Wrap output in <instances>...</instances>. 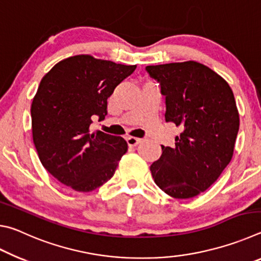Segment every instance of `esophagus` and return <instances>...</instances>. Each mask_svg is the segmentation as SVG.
<instances>
[{"label":"esophagus","instance_id":"obj_1","mask_svg":"<svg viewBox=\"0 0 261 261\" xmlns=\"http://www.w3.org/2000/svg\"><path fill=\"white\" fill-rule=\"evenodd\" d=\"M143 139L140 138H136V137H127L126 138V143L129 146H137V145L140 144Z\"/></svg>","mask_w":261,"mask_h":261}]
</instances>
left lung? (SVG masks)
Instances as JSON below:
<instances>
[{
    "label": "left lung",
    "mask_w": 261,
    "mask_h": 261,
    "mask_svg": "<svg viewBox=\"0 0 261 261\" xmlns=\"http://www.w3.org/2000/svg\"><path fill=\"white\" fill-rule=\"evenodd\" d=\"M166 100V122L183 131L175 146H161L151 166L154 182L170 197L188 199L208 189L230 162L240 116L230 86L194 61L148 65Z\"/></svg>",
    "instance_id": "8db88e82"
}]
</instances>
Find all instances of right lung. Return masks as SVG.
Here are the masks:
<instances>
[{
    "label": "right lung",
    "instance_id": "add662e5",
    "mask_svg": "<svg viewBox=\"0 0 261 261\" xmlns=\"http://www.w3.org/2000/svg\"><path fill=\"white\" fill-rule=\"evenodd\" d=\"M136 68L76 55L41 79L31 107L33 143L42 166L62 184L90 192L114 176L126 141L91 134L90 126L93 118L105 120L108 98Z\"/></svg>",
    "mask_w": 261,
    "mask_h": 261
}]
</instances>
